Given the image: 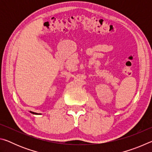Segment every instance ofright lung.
<instances>
[{"mask_svg": "<svg viewBox=\"0 0 152 152\" xmlns=\"http://www.w3.org/2000/svg\"><path fill=\"white\" fill-rule=\"evenodd\" d=\"M31 113H33V114H35V115H38V113H34V112H32V111H30Z\"/></svg>", "mask_w": 152, "mask_h": 152, "instance_id": "right-lung-1", "label": "right lung"}]
</instances>
